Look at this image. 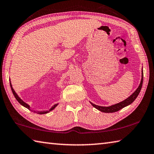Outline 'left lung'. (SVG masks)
Returning a JSON list of instances; mask_svg holds the SVG:
<instances>
[{
	"mask_svg": "<svg viewBox=\"0 0 154 154\" xmlns=\"http://www.w3.org/2000/svg\"><path fill=\"white\" fill-rule=\"evenodd\" d=\"M143 72L142 71V78H141V81L140 85L139 86V87L137 88V89L134 91V92L132 94V95L128 97L126 99H125V101H123L120 103H118L117 104L113 105V106H111L109 107H102V106H96V105L93 104L92 103H91L92 104V106L95 107L96 109H97L99 111H101L102 112H105V113H112V112H116L119 111L120 109H122L123 107H125L126 106H128V105L131 104L135 100L136 98L137 97V96L139 95V94L141 91V87H142V85H143Z\"/></svg>",
	"mask_w": 154,
	"mask_h": 154,
	"instance_id": "1",
	"label": "left lung"
}]
</instances>
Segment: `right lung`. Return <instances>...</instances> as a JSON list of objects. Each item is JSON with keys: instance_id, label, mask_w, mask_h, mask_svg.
<instances>
[{"instance_id": "1", "label": "right lung", "mask_w": 154, "mask_h": 154, "mask_svg": "<svg viewBox=\"0 0 154 154\" xmlns=\"http://www.w3.org/2000/svg\"><path fill=\"white\" fill-rule=\"evenodd\" d=\"M10 85H11V91H12V92H13V95H14V97H15V99H17V101L19 102V103H20L21 105H22L23 106H24L25 107H26V108H28V109H29V106H28V105L27 104V103H26L25 102L23 101L22 100H21V99L20 97H18V95H17V94H16V93L15 92V91L13 90V88H12V86H11V83H10ZM57 105H58V104H55V105H54V106H53L52 107H51V108L49 110H47V111H42H42H40V112H39V111H38V112L32 111V112H37L38 114H47V113L51 112V110H53V109H55V107L57 106ZM31 111H32V110H31Z\"/></svg>"}]
</instances>
